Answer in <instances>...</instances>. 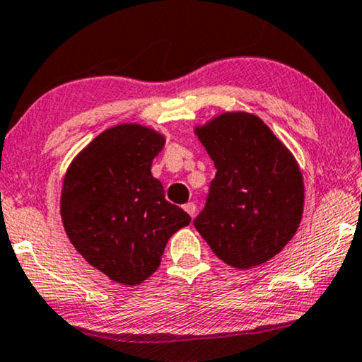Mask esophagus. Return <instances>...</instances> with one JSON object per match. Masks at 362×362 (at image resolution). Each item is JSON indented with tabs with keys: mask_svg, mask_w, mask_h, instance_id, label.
I'll return each instance as SVG.
<instances>
[{
	"mask_svg": "<svg viewBox=\"0 0 362 362\" xmlns=\"http://www.w3.org/2000/svg\"><path fill=\"white\" fill-rule=\"evenodd\" d=\"M184 210L190 215V217H194L195 212H197V205L194 202H189V204L184 205Z\"/></svg>",
	"mask_w": 362,
	"mask_h": 362,
	"instance_id": "34e87169",
	"label": "esophagus"
}]
</instances>
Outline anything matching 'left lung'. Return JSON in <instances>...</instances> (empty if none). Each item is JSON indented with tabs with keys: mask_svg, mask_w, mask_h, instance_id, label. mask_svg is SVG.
Here are the masks:
<instances>
[{
	"mask_svg": "<svg viewBox=\"0 0 362 362\" xmlns=\"http://www.w3.org/2000/svg\"><path fill=\"white\" fill-rule=\"evenodd\" d=\"M195 134L217 168L195 228L232 267L267 262L303 217L304 182L296 158L250 113H222Z\"/></svg>",
	"mask_w": 362,
	"mask_h": 362,
	"instance_id": "left-lung-1",
	"label": "left lung"
}]
</instances>
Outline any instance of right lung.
<instances>
[{
  "instance_id": "obj_1",
  "label": "right lung",
  "mask_w": 362,
  "mask_h": 362,
  "mask_svg": "<svg viewBox=\"0 0 362 362\" xmlns=\"http://www.w3.org/2000/svg\"><path fill=\"white\" fill-rule=\"evenodd\" d=\"M163 145L152 128H108L73 160L63 180L62 221L71 244L125 286L152 276L168 239L190 223L150 172Z\"/></svg>"
}]
</instances>
